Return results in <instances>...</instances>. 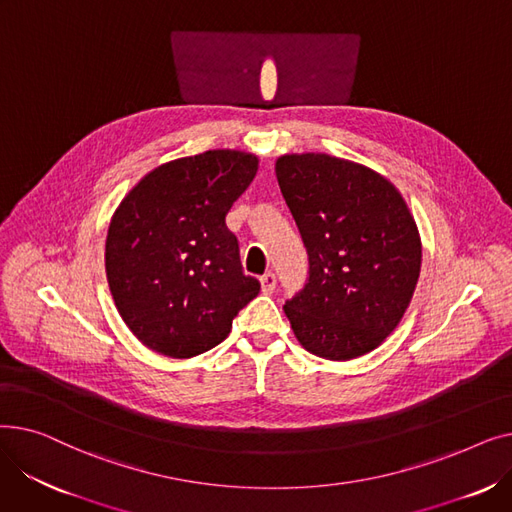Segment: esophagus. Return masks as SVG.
Returning <instances> with one entry per match:
<instances>
[{"instance_id": "1", "label": "esophagus", "mask_w": 512, "mask_h": 512, "mask_svg": "<svg viewBox=\"0 0 512 512\" xmlns=\"http://www.w3.org/2000/svg\"><path fill=\"white\" fill-rule=\"evenodd\" d=\"M259 280H261L263 292H274L276 290V274L274 272H265Z\"/></svg>"}]
</instances>
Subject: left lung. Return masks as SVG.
<instances>
[{"mask_svg":"<svg viewBox=\"0 0 512 512\" xmlns=\"http://www.w3.org/2000/svg\"><path fill=\"white\" fill-rule=\"evenodd\" d=\"M276 176L309 255L284 305L309 353L348 361L378 348L405 315L421 270L413 215L378 172L326 153L282 155Z\"/></svg>","mask_w":512,"mask_h":512,"instance_id":"1","label":"left lung"}]
</instances>
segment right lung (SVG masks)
<instances>
[{
  "label": "right lung",
  "instance_id": "right-lung-1",
  "mask_svg": "<svg viewBox=\"0 0 512 512\" xmlns=\"http://www.w3.org/2000/svg\"><path fill=\"white\" fill-rule=\"evenodd\" d=\"M257 164L232 149L174 159L116 209L105 240L107 282L124 324L151 351L174 359L209 351L259 294L226 226Z\"/></svg>",
  "mask_w": 512,
  "mask_h": 512
}]
</instances>
